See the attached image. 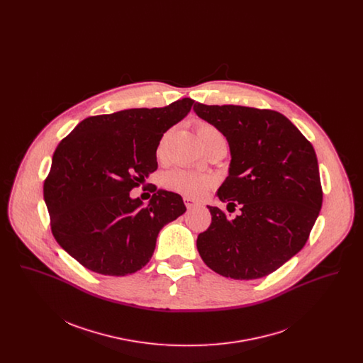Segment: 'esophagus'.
<instances>
[{"label":"esophagus","instance_id":"obj_1","mask_svg":"<svg viewBox=\"0 0 363 363\" xmlns=\"http://www.w3.org/2000/svg\"><path fill=\"white\" fill-rule=\"evenodd\" d=\"M184 201H185V206L188 209H193V208L199 207V203H196L194 200H191L189 197H185L184 199Z\"/></svg>","mask_w":363,"mask_h":363}]
</instances>
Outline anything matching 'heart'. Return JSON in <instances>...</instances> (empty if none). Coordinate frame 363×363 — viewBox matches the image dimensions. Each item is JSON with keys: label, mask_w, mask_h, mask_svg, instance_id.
Wrapping results in <instances>:
<instances>
[{"label": "heart", "mask_w": 363, "mask_h": 363, "mask_svg": "<svg viewBox=\"0 0 363 363\" xmlns=\"http://www.w3.org/2000/svg\"><path fill=\"white\" fill-rule=\"evenodd\" d=\"M197 135L201 140V143H204L208 138L219 136L220 133L218 132L216 128H213L207 122H199L197 123ZM163 143L164 141H162L159 145V152H162V150H163ZM164 184L169 189L181 193L193 200H197V199H201L208 190L213 186L215 181L211 175H207V174L194 173V172L184 170V169H175L166 175Z\"/></svg>", "instance_id": "obj_1"}]
</instances>
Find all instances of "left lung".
Returning a JSON list of instances; mask_svg holds the SVG:
<instances>
[{"instance_id":"8db88e82","label":"left lung","mask_w":363,"mask_h":363,"mask_svg":"<svg viewBox=\"0 0 363 363\" xmlns=\"http://www.w3.org/2000/svg\"><path fill=\"white\" fill-rule=\"evenodd\" d=\"M196 114L227 138L228 177L218 190L230 219L209 207L207 231L197 250L222 277H267L295 256L309 240L323 206L317 156L311 141L283 114L245 106L196 104Z\"/></svg>"}]
</instances>
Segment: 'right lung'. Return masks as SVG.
I'll list each match as a JSON object with an SVG mask.
<instances>
[{"label": "right lung", "instance_id": "1", "mask_svg": "<svg viewBox=\"0 0 363 363\" xmlns=\"http://www.w3.org/2000/svg\"><path fill=\"white\" fill-rule=\"evenodd\" d=\"M193 104L88 117L57 145L43 197L55 241L86 269L135 274L152 257L163 225L186 211L173 191L155 188L148 206L129 191L157 169L160 138Z\"/></svg>", "mask_w": 363, "mask_h": 363}]
</instances>
